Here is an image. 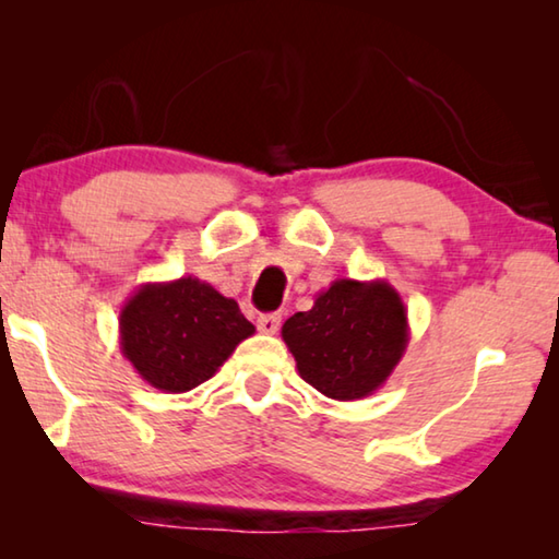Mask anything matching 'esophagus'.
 <instances>
[{
  "label": "esophagus",
  "instance_id": "1",
  "mask_svg": "<svg viewBox=\"0 0 559 559\" xmlns=\"http://www.w3.org/2000/svg\"><path fill=\"white\" fill-rule=\"evenodd\" d=\"M257 328L261 330L263 335H273V333H278V328H281V316H276V313L259 316V320H257Z\"/></svg>",
  "mask_w": 559,
  "mask_h": 559
}]
</instances>
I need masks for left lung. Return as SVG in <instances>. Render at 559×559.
I'll list each match as a JSON object with an SVG mask.
<instances>
[{"mask_svg":"<svg viewBox=\"0 0 559 559\" xmlns=\"http://www.w3.org/2000/svg\"><path fill=\"white\" fill-rule=\"evenodd\" d=\"M298 374L330 400H365L394 372L409 343L400 293L386 281L337 278L313 308L281 328Z\"/></svg>","mask_w":559,"mask_h":559,"instance_id":"left-lung-1","label":"left lung"}]
</instances>
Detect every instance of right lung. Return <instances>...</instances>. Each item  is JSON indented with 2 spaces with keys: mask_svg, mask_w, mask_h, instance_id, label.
Segmentation results:
<instances>
[{
  "mask_svg": "<svg viewBox=\"0 0 559 559\" xmlns=\"http://www.w3.org/2000/svg\"><path fill=\"white\" fill-rule=\"evenodd\" d=\"M253 333L239 302L194 276L143 283L120 310L122 355L150 386L167 394L210 380Z\"/></svg>",
  "mask_w": 559,
  "mask_h": 559,
  "instance_id": "add662e5",
  "label": "right lung"
}]
</instances>
